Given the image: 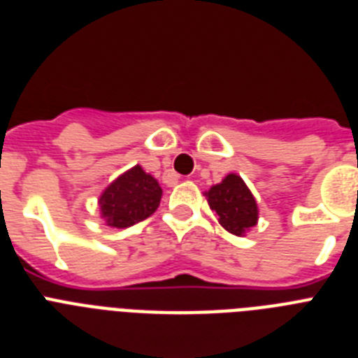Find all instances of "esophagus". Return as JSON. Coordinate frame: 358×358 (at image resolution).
<instances>
[{
	"label": "esophagus",
	"instance_id": "34e87169",
	"mask_svg": "<svg viewBox=\"0 0 358 358\" xmlns=\"http://www.w3.org/2000/svg\"><path fill=\"white\" fill-rule=\"evenodd\" d=\"M178 178H180L178 174H176V176H173V180H174V182H178Z\"/></svg>",
	"mask_w": 358,
	"mask_h": 358
}]
</instances>
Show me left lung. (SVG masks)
<instances>
[{"label":"left lung","mask_w":358,"mask_h":358,"mask_svg":"<svg viewBox=\"0 0 358 358\" xmlns=\"http://www.w3.org/2000/svg\"><path fill=\"white\" fill-rule=\"evenodd\" d=\"M209 207L218 216L224 229L242 236L249 227L257 225L258 207L253 194L236 174H227L222 184H216L206 193Z\"/></svg>","instance_id":"1"}]
</instances>
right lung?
<instances>
[{"label": "right lung", "instance_id": "right-lung-1", "mask_svg": "<svg viewBox=\"0 0 358 358\" xmlns=\"http://www.w3.org/2000/svg\"><path fill=\"white\" fill-rule=\"evenodd\" d=\"M162 189L151 174L136 165L116 178L100 198L101 215L113 227H131L158 209Z\"/></svg>", "mask_w": 358, "mask_h": 358}]
</instances>
